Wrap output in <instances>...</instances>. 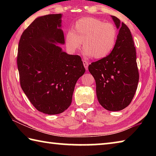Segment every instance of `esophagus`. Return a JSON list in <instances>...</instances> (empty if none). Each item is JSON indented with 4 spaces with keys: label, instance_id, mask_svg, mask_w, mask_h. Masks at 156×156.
Here are the masks:
<instances>
[{
    "label": "esophagus",
    "instance_id": "1",
    "mask_svg": "<svg viewBox=\"0 0 156 156\" xmlns=\"http://www.w3.org/2000/svg\"><path fill=\"white\" fill-rule=\"evenodd\" d=\"M83 65L84 66V68H85L86 69H88V66L89 64V62H87V60H86L85 59H83Z\"/></svg>",
    "mask_w": 156,
    "mask_h": 156
}]
</instances>
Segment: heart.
Segmentation results:
<instances>
[{
    "label": "heart",
    "instance_id": "heart-1",
    "mask_svg": "<svg viewBox=\"0 0 156 156\" xmlns=\"http://www.w3.org/2000/svg\"><path fill=\"white\" fill-rule=\"evenodd\" d=\"M118 31L112 23L92 17H84L78 20L65 36V43L71 52L80 48L87 56L101 59L109 55L117 43Z\"/></svg>",
    "mask_w": 156,
    "mask_h": 156
}]
</instances>
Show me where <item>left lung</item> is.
I'll list each match as a JSON object with an SVG mask.
<instances>
[{"label":"left lung","mask_w":156,"mask_h":156,"mask_svg":"<svg viewBox=\"0 0 156 156\" xmlns=\"http://www.w3.org/2000/svg\"><path fill=\"white\" fill-rule=\"evenodd\" d=\"M112 18L119 33L115 48L109 55L89 65V71L96 84L99 103L105 109L117 112L124 109L133 100L139 81L136 51L129 27Z\"/></svg>","instance_id":"8db88e82"}]
</instances>
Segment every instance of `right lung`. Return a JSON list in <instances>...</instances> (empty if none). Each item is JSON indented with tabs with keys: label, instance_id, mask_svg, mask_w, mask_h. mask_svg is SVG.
I'll use <instances>...</instances> for the list:
<instances>
[{
	"label": "right lung",
	"instance_id": "add662e5",
	"mask_svg": "<svg viewBox=\"0 0 156 156\" xmlns=\"http://www.w3.org/2000/svg\"><path fill=\"white\" fill-rule=\"evenodd\" d=\"M62 15L38 17L23 31L17 65L23 91L36 109L49 115L70 106L76 83L85 72L78 55H69L56 43L64 44Z\"/></svg>",
	"mask_w": 156,
	"mask_h": 156
}]
</instances>
